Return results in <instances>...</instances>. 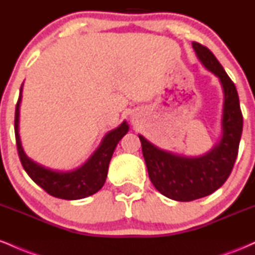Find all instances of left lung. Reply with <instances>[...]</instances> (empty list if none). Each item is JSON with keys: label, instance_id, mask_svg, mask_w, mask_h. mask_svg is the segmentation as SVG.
Instances as JSON below:
<instances>
[{"label": "left lung", "instance_id": "left-lung-1", "mask_svg": "<svg viewBox=\"0 0 255 255\" xmlns=\"http://www.w3.org/2000/svg\"><path fill=\"white\" fill-rule=\"evenodd\" d=\"M192 46L205 68L219 79L223 89L221 140L203 156L186 157L158 148L139 135L151 182L158 192L176 201L204 198L223 186L235 164L244 126L238 91L229 75L206 46L197 42Z\"/></svg>", "mask_w": 255, "mask_h": 255}]
</instances>
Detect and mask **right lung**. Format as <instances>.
Here are the masks:
<instances>
[{"label": "right lung", "instance_id": "obj_1", "mask_svg": "<svg viewBox=\"0 0 255 255\" xmlns=\"http://www.w3.org/2000/svg\"><path fill=\"white\" fill-rule=\"evenodd\" d=\"M22 85L20 87V95L15 107V120H14V129H15V140L17 153L20 162L24 166L25 171L38 186L42 187L48 194L55 198L64 200H78L97 193L104 186L107 180L108 169L114 151L120 140L127 134L129 126L126 121L122 122L115 129L110 130L102 140L101 145L93 152L86 162L80 168L72 171H57L45 168L32 160L26 156L22 148L21 140L19 135V116L20 103H21Z\"/></svg>", "mask_w": 255, "mask_h": 255}]
</instances>
